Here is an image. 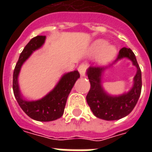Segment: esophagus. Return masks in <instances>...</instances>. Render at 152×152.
<instances>
[{
	"label": "esophagus",
	"instance_id": "obj_1",
	"mask_svg": "<svg viewBox=\"0 0 152 152\" xmlns=\"http://www.w3.org/2000/svg\"><path fill=\"white\" fill-rule=\"evenodd\" d=\"M86 70H87V65H86V64H81V65H80L79 67H78V71H79L80 74V76H85Z\"/></svg>",
	"mask_w": 152,
	"mask_h": 152
}]
</instances>
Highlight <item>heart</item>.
<instances>
[{
    "instance_id": "heart-1",
    "label": "heart",
    "mask_w": 152,
    "mask_h": 152,
    "mask_svg": "<svg viewBox=\"0 0 152 152\" xmlns=\"http://www.w3.org/2000/svg\"><path fill=\"white\" fill-rule=\"evenodd\" d=\"M107 41L104 40H97L93 44L92 50L93 53L99 54L102 53L101 56L103 60H111L115 56L116 50L112 45H107Z\"/></svg>"
}]
</instances>
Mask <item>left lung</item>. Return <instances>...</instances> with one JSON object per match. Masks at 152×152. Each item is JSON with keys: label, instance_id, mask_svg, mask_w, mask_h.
I'll return each mask as SVG.
<instances>
[{"label": "left lung", "instance_id": "left-lung-1", "mask_svg": "<svg viewBox=\"0 0 152 152\" xmlns=\"http://www.w3.org/2000/svg\"><path fill=\"white\" fill-rule=\"evenodd\" d=\"M123 58H128L137 68L133 80V86L129 91L119 95H112L103 89L102 78L106 68L90 66L86 75L90 82V89L86 96L87 103L96 117L105 121H116L125 117L136 106L142 89V72L134 52L128 48L120 50L115 63Z\"/></svg>", "mask_w": 152, "mask_h": 152}]
</instances>
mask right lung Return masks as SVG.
<instances>
[{
  "label": "right lung",
  "instance_id": "add662e5",
  "mask_svg": "<svg viewBox=\"0 0 152 152\" xmlns=\"http://www.w3.org/2000/svg\"><path fill=\"white\" fill-rule=\"evenodd\" d=\"M45 39V36H37L28 42L20 53L13 75V90L18 105L29 117L43 122L55 121L63 115L67 97L77 79L80 78L78 71L65 73L54 88L43 98L34 101H28L23 98L18 85V76L22 66L36 50L43 46Z\"/></svg>",
  "mask_w": 152,
  "mask_h": 152
}]
</instances>
